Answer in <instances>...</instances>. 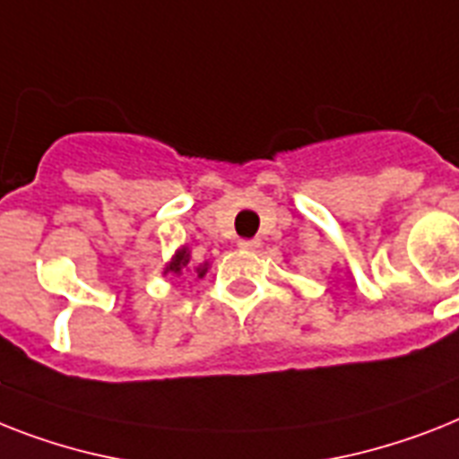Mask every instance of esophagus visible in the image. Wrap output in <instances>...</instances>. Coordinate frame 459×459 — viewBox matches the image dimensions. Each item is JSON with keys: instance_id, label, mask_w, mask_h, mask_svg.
<instances>
[{"instance_id": "obj_1", "label": "esophagus", "mask_w": 459, "mask_h": 459, "mask_svg": "<svg viewBox=\"0 0 459 459\" xmlns=\"http://www.w3.org/2000/svg\"><path fill=\"white\" fill-rule=\"evenodd\" d=\"M259 245H262L259 240H240V242H238V247L245 249V252H256V249H259Z\"/></svg>"}]
</instances>
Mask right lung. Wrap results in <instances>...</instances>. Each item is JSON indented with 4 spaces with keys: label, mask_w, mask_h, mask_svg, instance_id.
<instances>
[{
    "label": "right lung",
    "mask_w": 459,
    "mask_h": 459,
    "mask_svg": "<svg viewBox=\"0 0 459 459\" xmlns=\"http://www.w3.org/2000/svg\"><path fill=\"white\" fill-rule=\"evenodd\" d=\"M188 264H191V255H188V249L184 247V249H178L177 256H174L169 266H167V271H171V273H181V271H184ZM195 273H197V278H203V275L207 273V264H200V266L195 268Z\"/></svg>",
    "instance_id": "add662e5"
}]
</instances>
